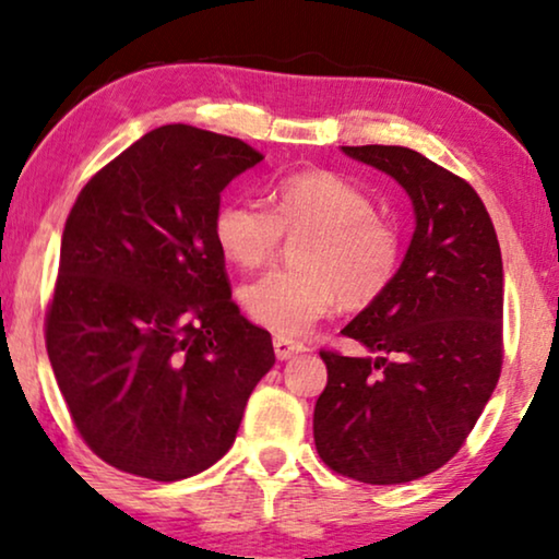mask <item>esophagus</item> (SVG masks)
<instances>
[{"label":"esophagus","mask_w":559,"mask_h":559,"mask_svg":"<svg viewBox=\"0 0 559 559\" xmlns=\"http://www.w3.org/2000/svg\"><path fill=\"white\" fill-rule=\"evenodd\" d=\"M274 354H277L280 361H287V358H293L297 354H302L305 346L300 341L295 338H287V335H274Z\"/></svg>","instance_id":"obj_1"}]
</instances>
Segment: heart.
<instances>
[{
  "instance_id": "heart-1",
  "label": "heart",
  "mask_w": 559,
  "mask_h": 559,
  "mask_svg": "<svg viewBox=\"0 0 559 559\" xmlns=\"http://www.w3.org/2000/svg\"><path fill=\"white\" fill-rule=\"evenodd\" d=\"M221 257L239 270H259L285 239L295 247V270L264 274L241 289L249 318L266 331L297 335L343 302L366 310L400 277L404 241L377 203L333 170H302L277 182L272 211L251 201H226L213 216Z\"/></svg>"
}]
</instances>
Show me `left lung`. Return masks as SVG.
Segmentation results:
<instances>
[{
	"mask_svg": "<svg viewBox=\"0 0 559 559\" xmlns=\"http://www.w3.org/2000/svg\"><path fill=\"white\" fill-rule=\"evenodd\" d=\"M392 175L417 228L392 289L343 328L371 356L320 348L318 455L341 476L407 484L463 448L503 364V264L484 201L461 175L394 144L343 147Z\"/></svg>",
	"mask_w": 559,
	"mask_h": 559,
	"instance_id": "left-lung-1",
	"label": "left lung"
}]
</instances>
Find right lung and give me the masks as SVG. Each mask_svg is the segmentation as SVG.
<instances>
[{
  "mask_svg": "<svg viewBox=\"0 0 559 559\" xmlns=\"http://www.w3.org/2000/svg\"><path fill=\"white\" fill-rule=\"evenodd\" d=\"M262 159L236 136L167 124L104 165L68 213L45 348L73 427L114 468L205 471L274 366L213 239L221 190Z\"/></svg>",
  "mask_w": 559,
  "mask_h": 559,
  "instance_id": "add662e5",
  "label": "right lung"
}]
</instances>
